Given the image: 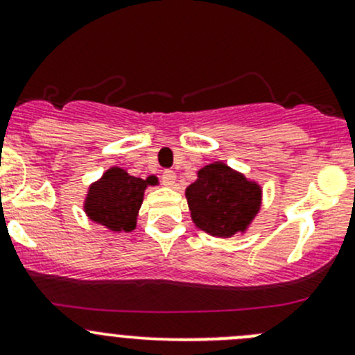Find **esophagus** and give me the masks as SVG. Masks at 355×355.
Returning a JSON list of instances; mask_svg holds the SVG:
<instances>
[{
  "mask_svg": "<svg viewBox=\"0 0 355 355\" xmlns=\"http://www.w3.org/2000/svg\"><path fill=\"white\" fill-rule=\"evenodd\" d=\"M161 180H163V184L166 185V187H173L175 182H177V173L171 170L163 171V175H161Z\"/></svg>",
  "mask_w": 355,
  "mask_h": 355,
  "instance_id": "esophagus-1",
  "label": "esophagus"
}]
</instances>
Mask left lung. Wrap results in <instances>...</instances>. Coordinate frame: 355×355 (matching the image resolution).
I'll return each instance as SVG.
<instances>
[{
  "instance_id": "1",
  "label": "left lung",
  "mask_w": 355,
  "mask_h": 355,
  "mask_svg": "<svg viewBox=\"0 0 355 355\" xmlns=\"http://www.w3.org/2000/svg\"><path fill=\"white\" fill-rule=\"evenodd\" d=\"M191 218L199 230L213 237L244 235L263 202V187L223 161H214L198 171L185 189Z\"/></svg>"
}]
</instances>
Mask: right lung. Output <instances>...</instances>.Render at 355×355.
Segmentation results:
<instances>
[{
	"label": "right lung",
	"mask_w": 355,
	"mask_h": 355,
	"mask_svg": "<svg viewBox=\"0 0 355 355\" xmlns=\"http://www.w3.org/2000/svg\"><path fill=\"white\" fill-rule=\"evenodd\" d=\"M155 175L132 177L120 166H111L101 178L92 182L84 199V211L92 223L111 232H132L137 227L139 209L148 187L157 185Z\"/></svg>",
	"instance_id": "right-lung-1"
}]
</instances>
